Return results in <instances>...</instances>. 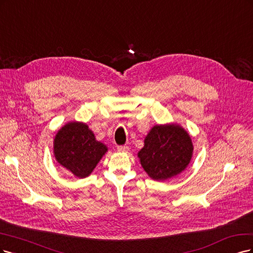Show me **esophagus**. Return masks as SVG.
<instances>
[{
  "instance_id": "34e87169",
  "label": "esophagus",
  "mask_w": 253,
  "mask_h": 253,
  "mask_svg": "<svg viewBox=\"0 0 253 253\" xmlns=\"http://www.w3.org/2000/svg\"><path fill=\"white\" fill-rule=\"evenodd\" d=\"M117 149L119 151H122V152H128L129 147H128V146H126V145H119L118 147H117Z\"/></svg>"
}]
</instances>
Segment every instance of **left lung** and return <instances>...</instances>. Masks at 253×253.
Instances as JSON below:
<instances>
[{
    "label": "left lung",
    "instance_id": "1",
    "mask_svg": "<svg viewBox=\"0 0 253 253\" xmlns=\"http://www.w3.org/2000/svg\"><path fill=\"white\" fill-rule=\"evenodd\" d=\"M191 138L176 125L154 126L138 152L141 164L153 180H166L187 167L192 157Z\"/></svg>",
    "mask_w": 253,
    "mask_h": 253
}]
</instances>
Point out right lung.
<instances>
[{"label":"right lung","instance_id":"right-lung-1","mask_svg":"<svg viewBox=\"0 0 253 253\" xmlns=\"http://www.w3.org/2000/svg\"><path fill=\"white\" fill-rule=\"evenodd\" d=\"M106 151L107 147L95 141L91 130L83 123L65 125L54 138L56 161L79 177L90 174Z\"/></svg>","mask_w":253,"mask_h":253}]
</instances>
